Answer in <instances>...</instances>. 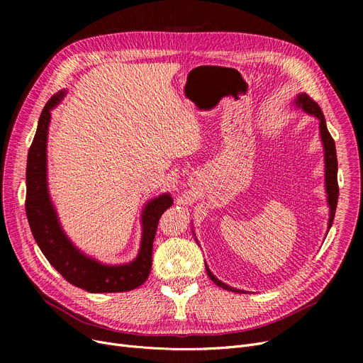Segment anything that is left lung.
<instances>
[{"mask_svg":"<svg viewBox=\"0 0 363 363\" xmlns=\"http://www.w3.org/2000/svg\"><path fill=\"white\" fill-rule=\"evenodd\" d=\"M296 104L298 107H301L304 111L313 114L319 119V128H320V140L323 143V150H325V186H327V194H328V206H330V220H328V231L333 225L334 216H335V208H337V201H338V182H337V152H335V143L331 137V133L327 129V123H325V118H323V113L320 110V107L318 106L316 101H313V99H311L308 94H298ZM206 271L208 278H211L216 285L219 287L228 290V291H234V293H242L241 290L233 289L230 285L223 284L222 281H219L212 272L211 269L207 268L206 264Z\"/></svg>","mask_w":363,"mask_h":363,"instance_id":"8db88e82","label":"left lung"}]
</instances>
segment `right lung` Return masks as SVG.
<instances>
[{
  "instance_id": "add662e5",
  "label": "right lung",
  "mask_w": 363,
  "mask_h": 363,
  "mask_svg": "<svg viewBox=\"0 0 363 363\" xmlns=\"http://www.w3.org/2000/svg\"><path fill=\"white\" fill-rule=\"evenodd\" d=\"M65 92L55 94L45 104L35 138L28 152L26 216L35 241L47 260L74 287L89 293H121L140 287L151 271L152 241L163 212L174 204L169 194L151 200L143 212V240L138 257L129 264L106 266L84 256L67 240L57 220L47 189V133L50 110L59 104Z\"/></svg>"
}]
</instances>
